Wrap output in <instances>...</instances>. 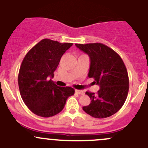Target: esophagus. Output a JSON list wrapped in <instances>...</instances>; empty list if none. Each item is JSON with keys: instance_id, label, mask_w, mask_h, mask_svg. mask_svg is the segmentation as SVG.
Returning a JSON list of instances; mask_svg holds the SVG:
<instances>
[{"instance_id": "esophagus-1", "label": "esophagus", "mask_w": 148, "mask_h": 148, "mask_svg": "<svg viewBox=\"0 0 148 148\" xmlns=\"http://www.w3.org/2000/svg\"><path fill=\"white\" fill-rule=\"evenodd\" d=\"M75 92H76V93L79 94V95H84V91L79 90V89H75Z\"/></svg>"}]
</instances>
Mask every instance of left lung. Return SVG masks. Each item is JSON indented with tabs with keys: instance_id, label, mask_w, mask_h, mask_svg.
I'll use <instances>...</instances> for the list:
<instances>
[{
	"instance_id": "1",
	"label": "left lung",
	"mask_w": 148,
	"mask_h": 148,
	"mask_svg": "<svg viewBox=\"0 0 148 148\" xmlns=\"http://www.w3.org/2000/svg\"><path fill=\"white\" fill-rule=\"evenodd\" d=\"M76 46L90 58L88 77L100 87L96 94L86 92L90 97L83 110L95 118H106L115 114L125 103L129 91V77L120 55L109 46L101 44H80Z\"/></svg>"
}]
</instances>
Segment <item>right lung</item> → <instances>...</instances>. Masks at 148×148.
Returning <instances> with one entry per match:
<instances>
[{
	"label": "right lung",
	"mask_w": 148,
	"mask_h": 148,
	"mask_svg": "<svg viewBox=\"0 0 148 148\" xmlns=\"http://www.w3.org/2000/svg\"><path fill=\"white\" fill-rule=\"evenodd\" d=\"M72 44L44 38L25 56L18 77L19 90L23 102L36 115H56L64 109L67 98L74 94L73 88L58 86L49 80Z\"/></svg>",
	"instance_id": "1"
}]
</instances>
